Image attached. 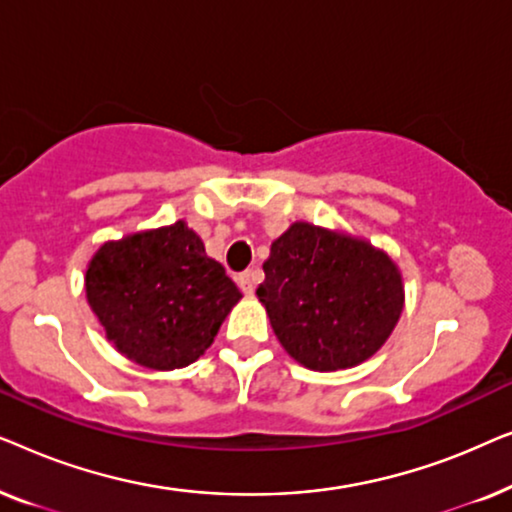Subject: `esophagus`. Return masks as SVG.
<instances>
[{
  "label": "esophagus",
  "mask_w": 512,
  "mask_h": 512,
  "mask_svg": "<svg viewBox=\"0 0 512 512\" xmlns=\"http://www.w3.org/2000/svg\"><path fill=\"white\" fill-rule=\"evenodd\" d=\"M254 279H256V270H244L237 275V284H240L242 293H247V296L254 293Z\"/></svg>",
  "instance_id": "esophagus-1"
}]
</instances>
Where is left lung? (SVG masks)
<instances>
[{"label": "left lung", "mask_w": 512, "mask_h": 512, "mask_svg": "<svg viewBox=\"0 0 512 512\" xmlns=\"http://www.w3.org/2000/svg\"><path fill=\"white\" fill-rule=\"evenodd\" d=\"M258 300L272 331L312 370L352 368L384 345L403 310L398 268L368 242L293 223L272 242Z\"/></svg>", "instance_id": "left-lung-1"}]
</instances>
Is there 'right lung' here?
I'll list each match as a JSON object with an SVG mask.
<instances>
[{
	"label": "right lung",
	"mask_w": 512,
	"mask_h": 512,
	"mask_svg": "<svg viewBox=\"0 0 512 512\" xmlns=\"http://www.w3.org/2000/svg\"><path fill=\"white\" fill-rule=\"evenodd\" d=\"M86 296L118 352L174 370L205 354L242 293L177 221L102 244L88 265Z\"/></svg>",
	"instance_id": "right-lung-1"
}]
</instances>
